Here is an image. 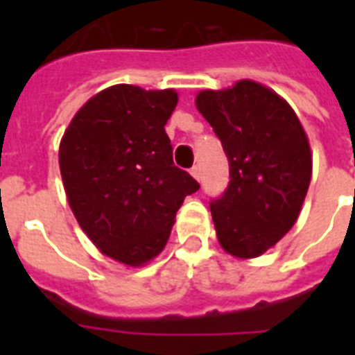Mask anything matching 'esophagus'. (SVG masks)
Returning a JSON list of instances; mask_svg holds the SVG:
<instances>
[{
	"label": "esophagus",
	"mask_w": 355,
	"mask_h": 355,
	"mask_svg": "<svg viewBox=\"0 0 355 355\" xmlns=\"http://www.w3.org/2000/svg\"><path fill=\"white\" fill-rule=\"evenodd\" d=\"M189 173H191V175H193V177L197 178V180H200V167L199 166L191 167V171H189Z\"/></svg>",
	"instance_id": "obj_1"
}]
</instances>
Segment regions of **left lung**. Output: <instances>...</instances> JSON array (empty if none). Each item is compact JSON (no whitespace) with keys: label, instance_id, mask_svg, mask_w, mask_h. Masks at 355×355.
Segmentation results:
<instances>
[{"label":"left lung","instance_id":"8db88e82","mask_svg":"<svg viewBox=\"0 0 355 355\" xmlns=\"http://www.w3.org/2000/svg\"><path fill=\"white\" fill-rule=\"evenodd\" d=\"M197 108L223 144L230 182L210 211L221 247L256 258L297 221L311 180V150L297 114L252 80L205 90Z\"/></svg>","mask_w":355,"mask_h":355}]
</instances>
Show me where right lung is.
Wrapping results in <instances>:
<instances>
[{"mask_svg": "<svg viewBox=\"0 0 355 355\" xmlns=\"http://www.w3.org/2000/svg\"><path fill=\"white\" fill-rule=\"evenodd\" d=\"M177 103L175 90L110 86L75 114L60 141L71 210L96 247L121 263L160 254L184 197L200 188L173 164L164 127Z\"/></svg>", "mask_w": 355, "mask_h": 355, "instance_id": "add662e5", "label": "right lung"}]
</instances>
